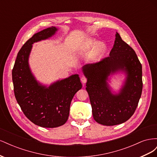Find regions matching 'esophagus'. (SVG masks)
I'll use <instances>...</instances> for the list:
<instances>
[{"label": "esophagus", "mask_w": 157, "mask_h": 157, "mask_svg": "<svg viewBox=\"0 0 157 157\" xmlns=\"http://www.w3.org/2000/svg\"><path fill=\"white\" fill-rule=\"evenodd\" d=\"M80 80H81V82H82L83 84H85V83L86 82V81H87V78H86V77H81V78H80Z\"/></svg>", "instance_id": "1"}]
</instances>
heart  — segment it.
I'll list each match as a JSON object with an SVG mask.
<instances>
[{
	"label": "heart",
	"instance_id": "obj_1",
	"mask_svg": "<svg viewBox=\"0 0 157 157\" xmlns=\"http://www.w3.org/2000/svg\"><path fill=\"white\" fill-rule=\"evenodd\" d=\"M96 50L91 56V60L93 62H96L101 59L104 52H105V45L101 42L94 39H90L84 42L79 49L80 54H85L88 52Z\"/></svg>",
	"mask_w": 157,
	"mask_h": 157
}]
</instances>
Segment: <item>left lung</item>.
I'll return each instance as SVG.
<instances>
[{
    "label": "left lung",
    "mask_w": 157,
    "mask_h": 157,
    "mask_svg": "<svg viewBox=\"0 0 157 157\" xmlns=\"http://www.w3.org/2000/svg\"><path fill=\"white\" fill-rule=\"evenodd\" d=\"M82 71L87 78L86 89L94 120L102 125L114 126L129 119L141 98L142 66L135 51L117 32L109 56L98 63L84 65ZM118 73L125 78L115 92L108 82L112 75Z\"/></svg>",
    "instance_id": "1"
}]
</instances>
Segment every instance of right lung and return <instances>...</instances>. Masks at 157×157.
Wrapping results in <instances>:
<instances>
[{
    "label": "right lung",
    "mask_w": 157,
    "mask_h": 157,
    "mask_svg": "<svg viewBox=\"0 0 157 157\" xmlns=\"http://www.w3.org/2000/svg\"><path fill=\"white\" fill-rule=\"evenodd\" d=\"M58 28L48 27L36 33L19 51L12 69L15 97L22 111L35 124L43 128H56L67 122L71 102L82 88L78 74L58 80L49 86L37 80L32 73L29 59L35 42L49 39Z\"/></svg>",
    "instance_id": "add662e5"
}]
</instances>
